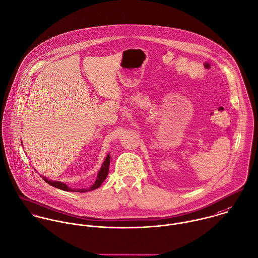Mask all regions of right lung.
<instances>
[{
    "label": "right lung",
    "mask_w": 258,
    "mask_h": 258,
    "mask_svg": "<svg viewBox=\"0 0 258 258\" xmlns=\"http://www.w3.org/2000/svg\"><path fill=\"white\" fill-rule=\"evenodd\" d=\"M22 143V142H21ZM23 145V143H22ZM109 165H110V154H107L102 166L100 167V170L98 171L97 174V178H96V181L93 185H91L90 187L88 188H71L70 186H68L66 183L64 182H61V181H57V180H51L45 176H42L43 180L45 182H47L48 184H50L51 186L53 187H56V188H59L61 190H64V191H71V192H88V191H92L94 189H97L98 187L101 186V184L104 182V180L106 179L107 175H108V172H109Z\"/></svg>",
    "instance_id": "1"
}]
</instances>
